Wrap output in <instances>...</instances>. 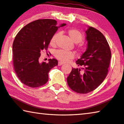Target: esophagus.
<instances>
[{
	"instance_id": "esophagus-1",
	"label": "esophagus",
	"mask_w": 124,
	"mask_h": 124,
	"mask_svg": "<svg viewBox=\"0 0 124 124\" xmlns=\"http://www.w3.org/2000/svg\"><path fill=\"white\" fill-rule=\"evenodd\" d=\"M63 64H64V63L61 62V61H59V62H58V66H61V65Z\"/></svg>"
}]
</instances>
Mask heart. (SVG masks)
I'll return each instance as SVG.
<instances>
[{
    "mask_svg": "<svg viewBox=\"0 0 124 124\" xmlns=\"http://www.w3.org/2000/svg\"><path fill=\"white\" fill-rule=\"evenodd\" d=\"M66 33L73 43H78L77 46V50L79 54H82L85 51V46L81 41L83 40L84 37L82 33L76 29H70L67 30ZM58 37V33L52 35L50 40V45L51 46H55ZM75 54L72 51H67L63 50H58L54 53V56L56 59L61 62H67L70 59L74 58Z\"/></svg>",
    "mask_w": 124,
    "mask_h": 124,
    "instance_id": "1",
    "label": "heart"
}]
</instances>
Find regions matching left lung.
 Listing matches in <instances>:
<instances>
[{
  "label": "left lung",
  "instance_id": "obj_1",
  "mask_svg": "<svg viewBox=\"0 0 124 124\" xmlns=\"http://www.w3.org/2000/svg\"><path fill=\"white\" fill-rule=\"evenodd\" d=\"M86 34V51L76 61L82 70L72 68L67 79L73 91L82 94L93 91L101 84L107 75L111 58L109 45L100 31L90 27Z\"/></svg>",
  "mask_w": 124,
  "mask_h": 124
}]
</instances>
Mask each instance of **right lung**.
<instances>
[{"instance_id":"1","label":"right lung","mask_w":124,"mask_h":124,"mask_svg":"<svg viewBox=\"0 0 124 124\" xmlns=\"http://www.w3.org/2000/svg\"><path fill=\"white\" fill-rule=\"evenodd\" d=\"M52 19H39L26 25L16 35L12 45L13 65L20 80L29 87H38L49 80V71L58 65L52 58L40 63L42 50H47L51 37L60 27ZM66 26L63 23L60 27Z\"/></svg>"}]
</instances>
